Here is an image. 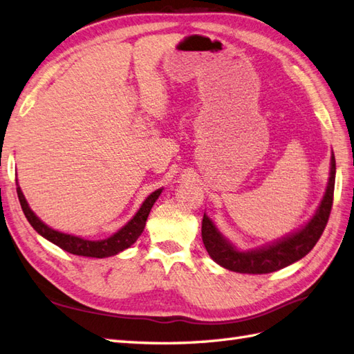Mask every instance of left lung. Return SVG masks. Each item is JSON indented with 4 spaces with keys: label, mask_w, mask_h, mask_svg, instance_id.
<instances>
[{
    "label": "left lung",
    "mask_w": 354,
    "mask_h": 354,
    "mask_svg": "<svg viewBox=\"0 0 354 354\" xmlns=\"http://www.w3.org/2000/svg\"><path fill=\"white\" fill-rule=\"evenodd\" d=\"M330 177H328L327 189L317 209L315 215L306 224L301 230L289 234L288 238L272 243L270 247L259 248L253 251H239L218 232L212 219L204 214L201 225V238L209 256L214 261L224 266L225 270L242 274H268L279 271L285 266L300 261L309 251L315 247V243L323 234L330 210L333 206L335 192V172L336 163L332 154L330 162Z\"/></svg>",
    "instance_id": "left-lung-1"
}]
</instances>
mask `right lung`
<instances>
[{
    "label": "right lung",
    "instance_id": "right-lung-1",
    "mask_svg": "<svg viewBox=\"0 0 354 354\" xmlns=\"http://www.w3.org/2000/svg\"><path fill=\"white\" fill-rule=\"evenodd\" d=\"M17 192H18V198H19L24 215H26L31 227H33V229L39 234H41V236L48 239L53 243H56L57 247L68 251V253H71V254L101 259V257L115 256L120 253V251L129 248L131 243L136 242V239L140 236V233L144 232L147 218H148V215H150L153 204L162 194V189H157L151 195H148L147 200L142 203V206H140V209L138 210V214L133 216L121 230H118L115 234H112L111 238L101 239V241H89V239L73 236V234H66V233H62L57 230H53L51 227L44 224L41 219H39L33 214V210L28 207L26 197H24L18 182H17Z\"/></svg>",
    "mask_w": 354,
    "mask_h": 354
}]
</instances>
